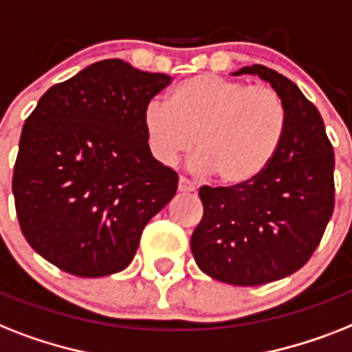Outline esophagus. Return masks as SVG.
<instances>
[{"label":"esophagus","instance_id":"esophagus-1","mask_svg":"<svg viewBox=\"0 0 352 352\" xmlns=\"http://www.w3.org/2000/svg\"><path fill=\"white\" fill-rule=\"evenodd\" d=\"M179 191H181V193H193V191H195V186L191 184L186 177H181V179H179Z\"/></svg>","mask_w":352,"mask_h":352}]
</instances>
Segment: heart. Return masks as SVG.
<instances>
[{"instance_id":"1","label":"heart","mask_w":352,"mask_h":352,"mask_svg":"<svg viewBox=\"0 0 352 352\" xmlns=\"http://www.w3.org/2000/svg\"><path fill=\"white\" fill-rule=\"evenodd\" d=\"M150 153L173 164L195 144L191 170L217 173L224 186L251 182L270 166L285 131V107L270 87L217 74L184 79L170 102L151 99L142 111Z\"/></svg>"}]
</instances>
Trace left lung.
Returning <instances> with one entry per match:
<instances>
[{"label": "left lung", "instance_id": "obj_1", "mask_svg": "<svg viewBox=\"0 0 352 352\" xmlns=\"http://www.w3.org/2000/svg\"><path fill=\"white\" fill-rule=\"evenodd\" d=\"M258 76L285 107V131L270 166L248 184L202 186L204 215L191 235L197 265L231 285L293 275L315 253L334 208V153L320 111L295 82L262 65Z\"/></svg>", "mask_w": 352, "mask_h": 352}]
</instances>
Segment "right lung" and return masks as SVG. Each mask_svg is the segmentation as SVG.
I'll return each mask as SVG.
<instances>
[{
  "mask_svg": "<svg viewBox=\"0 0 352 352\" xmlns=\"http://www.w3.org/2000/svg\"><path fill=\"white\" fill-rule=\"evenodd\" d=\"M171 77L104 59L54 85L28 116L12 191L36 253L96 278L130 265L179 177L150 153L142 111Z\"/></svg>",
  "mask_w": 352,
  "mask_h": 352,
  "instance_id": "obj_1",
  "label": "right lung"
}]
</instances>
